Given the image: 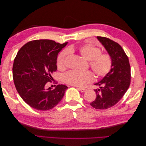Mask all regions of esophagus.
<instances>
[{
    "mask_svg": "<svg viewBox=\"0 0 146 146\" xmlns=\"http://www.w3.org/2000/svg\"><path fill=\"white\" fill-rule=\"evenodd\" d=\"M78 88V89L81 92H85L86 91V89H85V88Z\"/></svg>",
    "mask_w": 146,
    "mask_h": 146,
    "instance_id": "esophagus-1",
    "label": "esophagus"
}]
</instances>
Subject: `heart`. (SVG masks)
Returning <instances> with one entry per match:
<instances>
[{
  "label": "heart",
  "mask_w": 146,
  "mask_h": 146,
  "mask_svg": "<svg viewBox=\"0 0 146 146\" xmlns=\"http://www.w3.org/2000/svg\"><path fill=\"white\" fill-rule=\"evenodd\" d=\"M77 51L83 58L89 61L90 67L93 71L96 77L106 76L111 69L112 61L108 54L101 53L100 48L91 44H83L78 47L70 46L68 49L60 52L57 58V66L60 69L65 67L66 60L69 52ZM63 79L65 83L70 85L83 86L86 83L91 82L94 79L93 74L90 71H78L70 70L64 74Z\"/></svg>",
  "instance_id": "obj_1"
}]
</instances>
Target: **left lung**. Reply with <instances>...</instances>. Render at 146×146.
I'll list each match as a JSON object with an SVG mask.
<instances>
[{"label":"left lung","instance_id":"left-lung-1","mask_svg":"<svg viewBox=\"0 0 146 146\" xmlns=\"http://www.w3.org/2000/svg\"><path fill=\"white\" fill-rule=\"evenodd\" d=\"M112 61L110 71L95 85V100L90 104L96 109L105 110L113 107L125 94L130 84V66L124 50L118 43L107 38L97 36Z\"/></svg>","mask_w":146,"mask_h":146}]
</instances>
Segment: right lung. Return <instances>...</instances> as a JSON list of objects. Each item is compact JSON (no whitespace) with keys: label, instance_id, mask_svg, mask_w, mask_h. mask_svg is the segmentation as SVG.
Instances as JSON below:
<instances>
[{"label":"right lung","instance_id":"1","mask_svg":"<svg viewBox=\"0 0 146 146\" xmlns=\"http://www.w3.org/2000/svg\"><path fill=\"white\" fill-rule=\"evenodd\" d=\"M68 42L61 44L49 39L34 40L22 47L15 58L13 77L16 90L26 104L38 110H50L63 99L68 86L58 85L46 88L51 74L57 69L58 53Z\"/></svg>","mask_w":146,"mask_h":146}]
</instances>
